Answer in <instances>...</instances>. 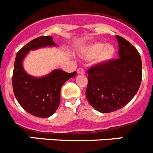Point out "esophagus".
<instances>
[{
    "mask_svg": "<svg viewBox=\"0 0 153 153\" xmlns=\"http://www.w3.org/2000/svg\"><path fill=\"white\" fill-rule=\"evenodd\" d=\"M77 73H78V74H79V75H84V74H85L84 69L82 68H78V70H77Z\"/></svg>",
    "mask_w": 153,
    "mask_h": 153,
    "instance_id": "34e87169",
    "label": "esophagus"
}]
</instances>
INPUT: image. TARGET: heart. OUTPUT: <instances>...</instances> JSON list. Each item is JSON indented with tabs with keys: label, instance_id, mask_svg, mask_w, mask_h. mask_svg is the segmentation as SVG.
Listing matches in <instances>:
<instances>
[{
	"label": "heart",
	"instance_id": "obj_1",
	"mask_svg": "<svg viewBox=\"0 0 153 153\" xmlns=\"http://www.w3.org/2000/svg\"><path fill=\"white\" fill-rule=\"evenodd\" d=\"M115 49L112 45H105L102 42H95L88 45L83 49V54L88 58H95L96 65H104L112 59Z\"/></svg>",
	"mask_w": 153,
	"mask_h": 153
}]
</instances>
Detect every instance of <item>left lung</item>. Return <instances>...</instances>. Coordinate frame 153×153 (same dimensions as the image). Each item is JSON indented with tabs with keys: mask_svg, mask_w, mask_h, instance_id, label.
I'll return each instance as SVG.
<instances>
[{
	"mask_svg": "<svg viewBox=\"0 0 153 153\" xmlns=\"http://www.w3.org/2000/svg\"><path fill=\"white\" fill-rule=\"evenodd\" d=\"M119 58L97 65L88 71L86 98L102 113L123 108L133 99L142 82V60L139 52L125 38L115 35Z\"/></svg>",
	"mask_w": 153,
	"mask_h": 153,
	"instance_id": "obj_1",
	"label": "left lung"
}]
</instances>
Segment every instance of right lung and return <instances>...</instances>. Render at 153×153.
Masks as SVG:
<instances>
[{
    "label": "right lung",
    "instance_id": "right-lung-1",
    "mask_svg": "<svg viewBox=\"0 0 153 153\" xmlns=\"http://www.w3.org/2000/svg\"><path fill=\"white\" fill-rule=\"evenodd\" d=\"M57 46L51 36L38 37L16 54L12 77L14 94L25 111L39 118H48L56 111L60 104L61 88L65 82L76 75V71L67 73L54 69L48 75L35 77L25 71L23 62L30 51Z\"/></svg>",
    "mask_w": 153,
    "mask_h": 153
}]
</instances>
